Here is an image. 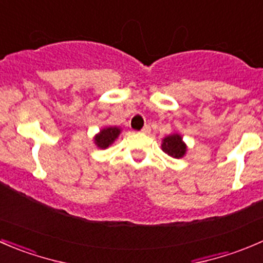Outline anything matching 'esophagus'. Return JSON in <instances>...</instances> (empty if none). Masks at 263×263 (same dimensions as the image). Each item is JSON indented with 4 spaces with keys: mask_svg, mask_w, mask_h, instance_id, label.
Returning a JSON list of instances; mask_svg holds the SVG:
<instances>
[{
    "mask_svg": "<svg viewBox=\"0 0 263 263\" xmlns=\"http://www.w3.org/2000/svg\"><path fill=\"white\" fill-rule=\"evenodd\" d=\"M142 133H143V134H149V133H151V126L149 125H144V126H143Z\"/></svg>",
    "mask_w": 263,
    "mask_h": 263,
    "instance_id": "obj_1",
    "label": "esophagus"
}]
</instances>
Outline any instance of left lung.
Segmentation results:
<instances>
[{
  "label": "left lung",
  "mask_w": 263,
  "mask_h": 263,
  "mask_svg": "<svg viewBox=\"0 0 263 263\" xmlns=\"http://www.w3.org/2000/svg\"><path fill=\"white\" fill-rule=\"evenodd\" d=\"M162 151L170 157L180 158L185 155L186 145L184 144L181 137L179 134L168 135L162 142Z\"/></svg>",
  "instance_id": "obj_1"
}]
</instances>
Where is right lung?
Returning a JSON list of instances; mask_svg holds the SVG:
<instances>
[{
  "label": "right lung",
  "instance_id": "obj_1",
  "mask_svg": "<svg viewBox=\"0 0 263 263\" xmlns=\"http://www.w3.org/2000/svg\"><path fill=\"white\" fill-rule=\"evenodd\" d=\"M119 134H120V129L119 128H106L101 130L100 134L95 138V142L98 147L105 149L119 137Z\"/></svg>",
  "mask_w": 263,
  "mask_h": 263
}]
</instances>
